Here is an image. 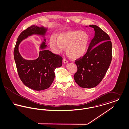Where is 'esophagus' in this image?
I'll return each mask as SVG.
<instances>
[{
    "label": "esophagus",
    "mask_w": 129,
    "mask_h": 129,
    "mask_svg": "<svg viewBox=\"0 0 129 129\" xmlns=\"http://www.w3.org/2000/svg\"><path fill=\"white\" fill-rule=\"evenodd\" d=\"M63 61L64 62V63H65V64H66V63H67L69 62V61L67 59H65V58H64V59H63Z\"/></svg>",
    "instance_id": "1"
}]
</instances>
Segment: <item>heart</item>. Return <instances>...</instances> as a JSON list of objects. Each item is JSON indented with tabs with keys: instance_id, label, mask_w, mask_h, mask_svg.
Listing matches in <instances>:
<instances>
[{
	"instance_id": "b5f03b06",
	"label": "heart",
	"mask_w": 129,
	"mask_h": 129,
	"mask_svg": "<svg viewBox=\"0 0 129 129\" xmlns=\"http://www.w3.org/2000/svg\"><path fill=\"white\" fill-rule=\"evenodd\" d=\"M89 38L88 34L80 30L62 32L57 38L52 36L49 39V45L54 53L58 54L66 47L68 55L73 58H78L85 55L87 51Z\"/></svg>"
}]
</instances>
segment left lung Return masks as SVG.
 I'll return each mask as SVG.
<instances>
[{
  "label": "left lung",
  "instance_id": "1",
  "mask_svg": "<svg viewBox=\"0 0 129 129\" xmlns=\"http://www.w3.org/2000/svg\"><path fill=\"white\" fill-rule=\"evenodd\" d=\"M95 36L86 54L75 60L77 71L74 75L75 82L81 87L90 88L98 86L106 73L112 58V45L109 35L96 25Z\"/></svg>",
  "mask_w": 129,
  "mask_h": 129
}]
</instances>
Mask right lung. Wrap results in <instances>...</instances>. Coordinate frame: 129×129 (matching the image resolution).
Instances as JSON below:
<instances>
[{
    "mask_svg": "<svg viewBox=\"0 0 129 129\" xmlns=\"http://www.w3.org/2000/svg\"><path fill=\"white\" fill-rule=\"evenodd\" d=\"M47 28L32 25L22 31L17 39L14 49V58L19 76L25 86L35 90L40 91L49 88L54 80L55 70L61 67L62 57L47 50L44 42L41 44L39 56L36 59L26 60L19 52V44L32 35L44 36Z\"/></svg>",
    "mask_w": 129,
    "mask_h": 129,
    "instance_id": "obj_1",
    "label": "right lung"
}]
</instances>
